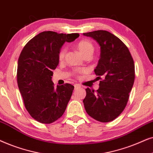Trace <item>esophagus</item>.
<instances>
[{"mask_svg": "<svg viewBox=\"0 0 153 153\" xmlns=\"http://www.w3.org/2000/svg\"><path fill=\"white\" fill-rule=\"evenodd\" d=\"M80 85H78V84H76V85H74V88H75V89H78V88H80Z\"/></svg>", "mask_w": 153, "mask_h": 153, "instance_id": "esophagus-1", "label": "esophagus"}]
</instances>
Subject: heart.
<instances>
[{
	"label": "heart",
	"mask_w": 153,
	"mask_h": 153,
	"mask_svg": "<svg viewBox=\"0 0 153 153\" xmlns=\"http://www.w3.org/2000/svg\"><path fill=\"white\" fill-rule=\"evenodd\" d=\"M76 48L79 52L84 57H90L92 55L94 51V44L89 40L83 39L79 41L76 45ZM65 54H66V49L62 48L60 49L59 52L58 53V59L59 61H62L64 59ZM86 73V70L85 69H78L74 71V74L78 76L80 74H83Z\"/></svg>",
	"instance_id": "obj_1"
}]
</instances>
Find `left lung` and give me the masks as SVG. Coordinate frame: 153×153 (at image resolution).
Listing matches in <instances>:
<instances>
[{
  "instance_id": "8db88e82",
  "label": "left lung",
  "mask_w": 153,
  "mask_h": 153,
  "mask_svg": "<svg viewBox=\"0 0 153 153\" xmlns=\"http://www.w3.org/2000/svg\"><path fill=\"white\" fill-rule=\"evenodd\" d=\"M83 35L92 38L101 47L100 59L94 69L101 80L99 89H86L85 111L96 120L108 123L120 115L127 104L135 79L133 58L124 42L107 30Z\"/></svg>"
}]
</instances>
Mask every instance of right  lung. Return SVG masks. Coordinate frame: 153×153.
Returning <instances> with one entry per match:
<instances>
[{"instance_id":"obj_1","label":"right lung","mask_w":153,"mask_h":153,"mask_svg":"<svg viewBox=\"0 0 153 153\" xmlns=\"http://www.w3.org/2000/svg\"><path fill=\"white\" fill-rule=\"evenodd\" d=\"M78 33H40L24 47L17 66V84L30 115L42 124H50L63 115L74 86L54 87L52 71L59 64L58 53L65 42L74 41Z\"/></svg>"}]
</instances>
